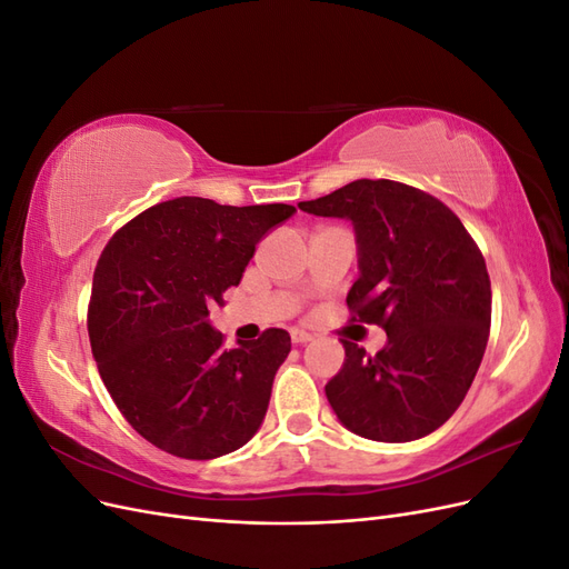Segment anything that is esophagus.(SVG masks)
Returning <instances> with one entry per match:
<instances>
[{
    "label": "esophagus",
    "instance_id": "obj_1",
    "mask_svg": "<svg viewBox=\"0 0 569 569\" xmlns=\"http://www.w3.org/2000/svg\"><path fill=\"white\" fill-rule=\"evenodd\" d=\"M311 339H313L311 332H306V330H291V341H295V343H306V341H311Z\"/></svg>",
    "mask_w": 569,
    "mask_h": 569
}]
</instances>
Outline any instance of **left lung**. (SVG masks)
<instances>
[{
	"label": "left lung",
	"mask_w": 569,
	"mask_h": 569,
	"mask_svg": "<svg viewBox=\"0 0 569 569\" xmlns=\"http://www.w3.org/2000/svg\"><path fill=\"white\" fill-rule=\"evenodd\" d=\"M299 209L353 222L360 274L347 306L351 320L387 332L375 356L343 339L347 358L325 385L327 401L358 437L432 435L462 403L487 349L485 256L449 206L403 182L356 180Z\"/></svg>",
	"instance_id": "8db88e82"
}]
</instances>
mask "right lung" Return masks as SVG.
Instances as JSON below:
<instances>
[{"mask_svg": "<svg viewBox=\"0 0 569 569\" xmlns=\"http://www.w3.org/2000/svg\"><path fill=\"white\" fill-rule=\"evenodd\" d=\"M291 213L289 203L180 197L132 218L101 251L88 308L92 353L118 410L157 449L211 460L261 427L291 339L270 327L226 349L209 308L222 306L256 244Z\"/></svg>", "mask_w": 569, "mask_h": 569, "instance_id": "right-lung-1", "label": "right lung"}]
</instances>
